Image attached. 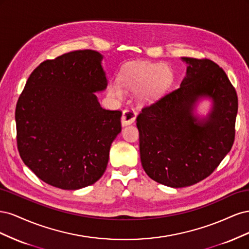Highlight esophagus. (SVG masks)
Here are the masks:
<instances>
[{
	"mask_svg": "<svg viewBox=\"0 0 249 249\" xmlns=\"http://www.w3.org/2000/svg\"><path fill=\"white\" fill-rule=\"evenodd\" d=\"M135 119H136V112L131 109H126L123 112V116H122V125H130L132 124Z\"/></svg>",
	"mask_w": 249,
	"mask_h": 249,
	"instance_id": "esophagus-1",
	"label": "esophagus"
}]
</instances>
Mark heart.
I'll list each match as a JSON object with an SVG mask.
<instances>
[{"instance_id":"1","label":"heart","mask_w":249,"mask_h":249,"mask_svg":"<svg viewBox=\"0 0 249 249\" xmlns=\"http://www.w3.org/2000/svg\"><path fill=\"white\" fill-rule=\"evenodd\" d=\"M173 72L162 63L135 62L124 67L119 80L111 81L108 93L114 100H123L125 89L136 91L137 99L142 103L152 102L162 95L171 85Z\"/></svg>"}]
</instances>
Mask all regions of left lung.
<instances>
[{
	"label": "left lung",
	"mask_w": 249,
	"mask_h": 249,
	"mask_svg": "<svg viewBox=\"0 0 249 249\" xmlns=\"http://www.w3.org/2000/svg\"><path fill=\"white\" fill-rule=\"evenodd\" d=\"M186 76L137 117L140 159L146 175L171 188L196 184L224 159L235 139L238 97L227 73L209 59L182 57ZM211 102L206 117L196 113Z\"/></svg>",
	"instance_id": "1"
}]
</instances>
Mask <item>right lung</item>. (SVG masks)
Returning <instances> with one entry per match:
<instances>
[{
	"instance_id": "right-lung-1",
	"label": "right lung",
	"mask_w": 249,
	"mask_h": 249,
	"mask_svg": "<svg viewBox=\"0 0 249 249\" xmlns=\"http://www.w3.org/2000/svg\"><path fill=\"white\" fill-rule=\"evenodd\" d=\"M104 56L74 51L33 71L17 104L21 160L44 183L64 190L94 184L104 175L120 111L105 110L95 92L108 81Z\"/></svg>"
}]
</instances>
